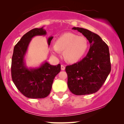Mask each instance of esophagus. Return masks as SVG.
<instances>
[{
    "mask_svg": "<svg viewBox=\"0 0 124 124\" xmlns=\"http://www.w3.org/2000/svg\"><path fill=\"white\" fill-rule=\"evenodd\" d=\"M65 66H64V65H61V70H65Z\"/></svg>",
    "mask_w": 124,
    "mask_h": 124,
    "instance_id": "obj_1",
    "label": "esophagus"
}]
</instances>
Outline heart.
<instances>
[{
    "label": "heart",
    "instance_id": "b5f03b06",
    "mask_svg": "<svg viewBox=\"0 0 124 124\" xmlns=\"http://www.w3.org/2000/svg\"><path fill=\"white\" fill-rule=\"evenodd\" d=\"M89 47L87 39L83 36H78L72 32H66L58 38L51 47L54 54L63 51V57L67 62L75 63L86 54Z\"/></svg>",
    "mask_w": 124,
    "mask_h": 124
}]
</instances>
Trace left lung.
Masks as SVG:
<instances>
[{"label":"left lung","instance_id":"left-lung-1","mask_svg":"<svg viewBox=\"0 0 124 124\" xmlns=\"http://www.w3.org/2000/svg\"><path fill=\"white\" fill-rule=\"evenodd\" d=\"M89 41L90 49L82 60L66 66L68 86L75 95L96 93L101 87L110 73L109 48L99 35L83 28L73 27Z\"/></svg>","mask_w":124,"mask_h":124}]
</instances>
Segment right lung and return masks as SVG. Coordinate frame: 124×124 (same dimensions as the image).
Segmentation results:
<instances>
[{
  "label": "right lung",
  "mask_w": 124,
  "mask_h": 124,
  "mask_svg": "<svg viewBox=\"0 0 124 124\" xmlns=\"http://www.w3.org/2000/svg\"><path fill=\"white\" fill-rule=\"evenodd\" d=\"M43 27L34 28L25 34L15 46L12 59L11 73L13 83L24 96L30 99H42L50 93L55 77L60 72L61 65H51L44 62L39 68L28 69L24 63V56L29 43L36 35H45ZM53 37L48 39L50 45Z\"/></svg>",
  "instance_id": "1"
}]
</instances>
